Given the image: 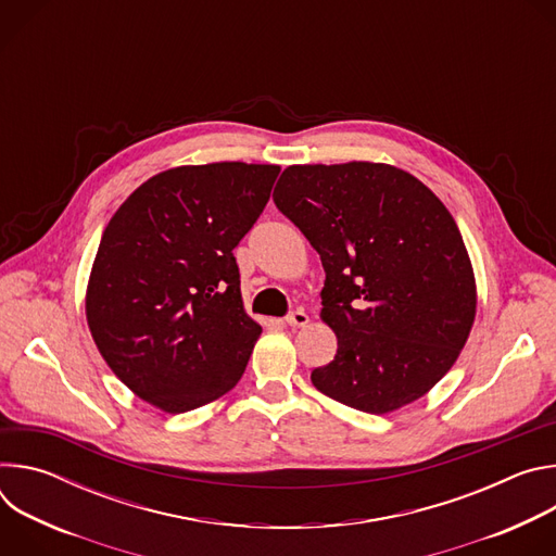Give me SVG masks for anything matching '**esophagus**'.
<instances>
[{
	"label": "esophagus",
	"mask_w": 556,
	"mask_h": 556,
	"mask_svg": "<svg viewBox=\"0 0 556 556\" xmlns=\"http://www.w3.org/2000/svg\"><path fill=\"white\" fill-rule=\"evenodd\" d=\"M286 324H288L290 328H305V326L309 324V316H307L303 309H294V312H290V314L286 316Z\"/></svg>",
	"instance_id": "obj_1"
}]
</instances>
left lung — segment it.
<instances>
[{"label": "left lung", "instance_id": "1", "mask_svg": "<svg viewBox=\"0 0 556 556\" xmlns=\"http://www.w3.org/2000/svg\"><path fill=\"white\" fill-rule=\"evenodd\" d=\"M273 200L326 270L321 319L339 348L312 384L376 416L422 399L457 361L478 307L446 206L412 174L363 161L292 165Z\"/></svg>", "mask_w": 556, "mask_h": 556}]
</instances>
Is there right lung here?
<instances>
[{
  "mask_svg": "<svg viewBox=\"0 0 556 556\" xmlns=\"http://www.w3.org/2000/svg\"><path fill=\"white\" fill-rule=\"evenodd\" d=\"M279 165L211 163L142 182L103 230L86 319L138 399L165 414L217 401L262 326L244 309L232 249L262 215Z\"/></svg>",
  "mask_w": 556,
  "mask_h": 556,
  "instance_id": "obj_1",
  "label": "right lung"
}]
</instances>
